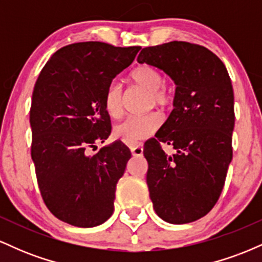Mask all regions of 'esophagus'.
<instances>
[{
    "instance_id": "obj_1",
    "label": "esophagus",
    "mask_w": 262,
    "mask_h": 262,
    "mask_svg": "<svg viewBox=\"0 0 262 262\" xmlns=\"http://www.w3.org/2000/svg\"><path fill=\"white\" fill-rule=\"evenodd\" d=\"M130 151L133 156H141L143 155V144H135V145H132Z\"/></svg>"
}]
</instances>
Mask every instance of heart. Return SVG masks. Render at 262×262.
Segmentation results:
<instances>
[{"instance_id":"heart-1","label":"heart","mask_w":262,"mask_h":262,"mask_svg":"<svg viewBox=\"0 0 262 262\" xmlns=\"http://www.w3.org/2000/svg\"><path fill=\"white\" fill-rule=\"evenodd\" d=\"M130 80L135 85L149 92V104L156 107H167L172 101L170 92L164 86V76L151 65H140L130 74ZM121 83L113 81L104 93V108L112 118H119L123 112ZM161 125V118L156 113L143 116H132L114 127V134L124 143L137 144L156 133Z\"/></svg>"}]
</instances>
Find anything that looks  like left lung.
Listing matches in <instances>:
<instances>
[{
  "mask_svg": "<svg viewBox=\"0 0 262 262\" xmlns=\"http://www.w3.org/2000/svg\"><path fill=\"white\" fill-rule=\"evenodd\" d=\"M137 60L160 69L176 85L172 112L144 145L152 207L167 223H191L217 203L233 158L229 74L215 54L187 41L144 48ZM162 142L176 154L167 156Z\"/></svg>",
  "mask_w": 262,
  "mask_h": 262,
  "instance_id": "left-lung-1",
  "label": "left lung"
}]
</instances>
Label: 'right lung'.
<instances>
[{"instance_id": "right-lung-1", "label": "right lung", "mask_w": 262, "mask_h": 262, "mask_svg": "<svg viewBox=\"0 0 262 262\" xmlns=\"http://www.w3.org/2000/svg\"><path fill=\"white\" fill-rule=\"evenodd\" d=\"M140 47L83 41L52 55L32 96V160L48 209L80 228L97 227L112 215L117 182L130 159L122 141L96 144L111 134L104 93L133 62Z\"/></svg>"}]
</instances>
